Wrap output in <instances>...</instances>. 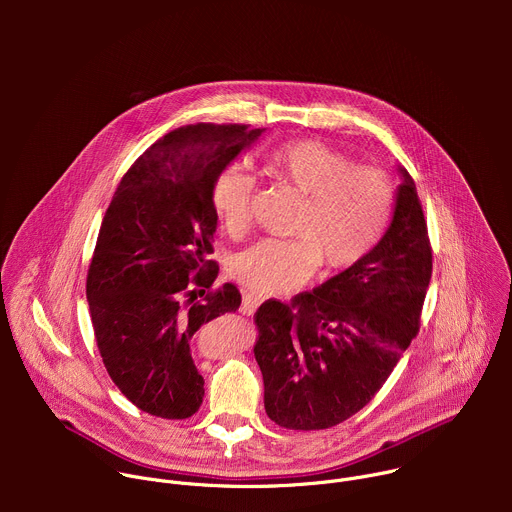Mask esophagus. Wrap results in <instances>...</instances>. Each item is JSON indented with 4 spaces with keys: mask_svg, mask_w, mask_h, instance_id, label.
I'll return each mask as SVG.
<instances>
[{
    "mask_svg": "<svg viewBox=\"0 0 512 512\" xmlns=\"http://www.w3.org/2000/svg\"><path fill=\"white\" fill-rule=\"evenodd\" d=\"M261 306V298L253 296V294H243V302H241V312L245 316H253L257 312V308Z\"/></svg>",
    "mask_w": 512,
    "mask_h": 512,
    "instance_id": "obj_1",
    "label": "esophagus"
}]
</instances>
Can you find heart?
<instances>
[{"label":"heart","mask_w":512,"mask_h":512,"mask_svg":"<svg viewBox=\"0 0 512 512\" xmlns=\"http://www.w3.org/2000/svg\"><path fill=\"white\" fill-rule=\"evenodd\" d=\"M273 178L304 196L294 235L265 239L231 259V275L261 296H277L304 285L318 265L342 271L367 257L381 239L393 208V188L375 168L352 166L320 141L302 139L269 156ZM255 180L241 166H229L210 188L216 221L231 235L251 225Z\"/></svg>","instance_id":"b5f03b06"}]
</instances>
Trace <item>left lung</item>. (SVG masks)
I'll return each mask as SVG.
<instances>
[{
    "label": "left lung",
    "mask_w": 512,
    "mask_h": 512,
    "mask_svg": "<svg viewBox=\"0 0 512 512\" xmlns=\"http://www.w3.org/2000/svg\"><path fill=\"white\" fill-rule=\"evenodd\" d=\"M387 231L356 265L291 304L257 310L255 360L271 421L326 429L367 405L419 330L431 247L415 182L397 166Z\"/></svg>",
    "instance_id": "1"
}]
</instances>
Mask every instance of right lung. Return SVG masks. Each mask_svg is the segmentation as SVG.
Returning a JSON list of instances; mask_svg holds the SVG:
<instances>
[{
    "label": "right lung",
    "mask_w": 512,
    "mask_h": 512,
    "mask_svg": "<svg viewBox=\"0 0 512 512\" xmlns=\"http://www.w3.org/2000/svg\"><path fill=\"white\" fill-rule=\"evenodd\" d=\"M263 133L245 125L180 127L137 158L105 212L87 300L109 377L145 413L186 419L202 403L192 336L241 306L233 283L194 296L218 273L208 261L216 231L210 188ZM182 295L193 298L182 305Z\"/></svg>",
    "instance_id": "add662e5"
}]
</instances>
